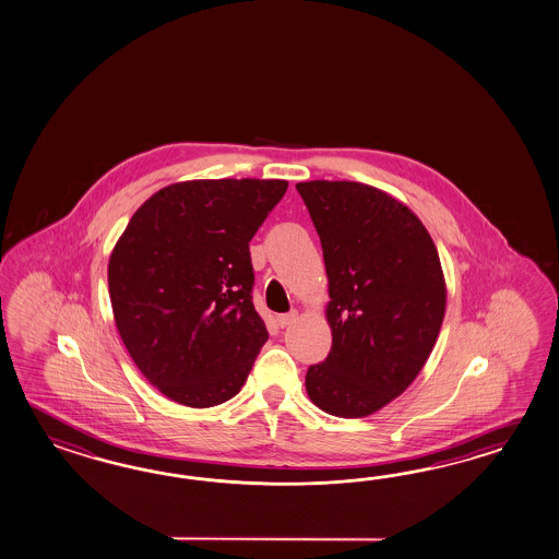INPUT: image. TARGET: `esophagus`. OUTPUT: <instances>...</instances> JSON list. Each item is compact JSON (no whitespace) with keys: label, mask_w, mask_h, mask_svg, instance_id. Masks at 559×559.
<instances>
[{"label":"esophagus","mask_w":559,"mask_h":559,"mask_svg":"<svg viewBox=\"0 0 559 559\" xmlns=\"http://www.w3.org/2000/svg\"><path fill=\"white\" fill-rule=\"evenodd\" d=\"M296 318H298V312L280 313V316L275 318V322H277L280 328H286V325L292 324V322H296Z\"/></svg>","instance_id":"obj_1"}]
</instances>
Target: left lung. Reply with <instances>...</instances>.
Listing matches in <instances>:
<instances>
[{
	"label": "left lung",
	"instance_id": "left-lung-1",
	"mask_svg": "<svg viewBox=\"0 0 559 559\" xmlns=\"http://www.w3.org/2000/svg\"><path fill=\"white\" fill-rule=\"evenodd\" d=\"M324 251L332 350L306 374L308 396L340 418L380 411L413 384L441 332L439 251L411 209L354 181L296 185Z\"/></svg>",
	"mask_w": 559,
	"mask_h": 559
}]
</instances>
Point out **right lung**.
<instances>
[{
    "label": "right lung",
    "mask_w": 559,
    "mask_h": 559,
    "mask_svg": "<svg viewBox=\"0 0 559 559\" xmlns=\"http://www.w3.org/2000/svg\"><path fill=\"white\" fill-rule=\"evenodd\" d=\"M287 181L205 179L160 189L108 261L118 334L175 403L209 408L246 384L267 330L251 301L249 241Z\"/></svg>",
    "instance_id": "add662e5"
}]
</instances>
